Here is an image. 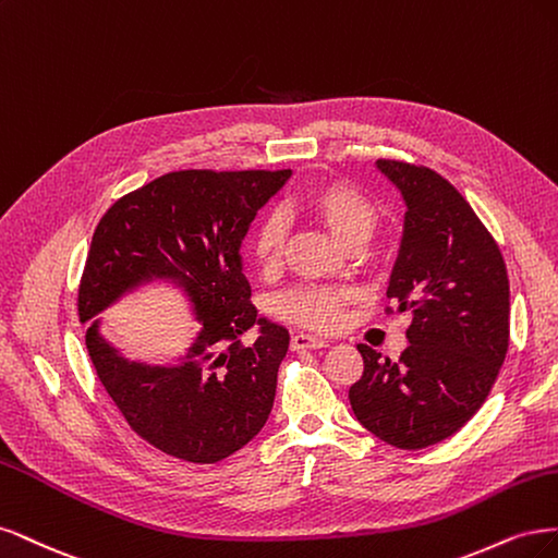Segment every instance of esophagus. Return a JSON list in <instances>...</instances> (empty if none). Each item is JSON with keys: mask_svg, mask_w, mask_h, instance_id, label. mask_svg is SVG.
<instances>
[{"mask_svg": "<svg viewBox=\"0 0 558 558\" xmlns=\"http://www.w3.org/2000/svg\"><path fill=\"white\" fill-rule=\"evenodd\" d=\"M327 340L319 338V336H313V333H294L292 336V348L294 350H315V348H325Z\"/></svg>", "mask_w": 558, "mask_h": 558, "instance_id": "obj_1", "label": "esophagus"}]
</instances>
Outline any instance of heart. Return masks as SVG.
Masks as SVG:
<instances>
[{
	"mask_svg": "<svg viewBox=\"0 0 558 558\" xmlns=\"http://www.w3.org/2000/svg\"><path fill=\"white\" fill-rule=\"evenodd\" d=\"M301 206L311 210L333 236L345 247L364 243L377 222L375 204L368 196L345 181H327L311 187L303 194ZM287 225L278 210L266 213L257 222L250 253L262 274H274L282 262ZM350 301L348 290L322 284H301L284 292L276 301V313L294 325L329 331L343 322L345 305Z\"/></svg>",
	"mask_w": 558,
	"mask_h": 558,
	"instance_id": "heart-1",
	"label": "heart"
}]
</instances>
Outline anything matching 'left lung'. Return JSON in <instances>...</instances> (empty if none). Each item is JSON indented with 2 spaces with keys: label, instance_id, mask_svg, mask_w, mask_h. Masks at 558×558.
Segmentation results:
<instances>
[{
  "label": "left lung",
  "instance_id": "1",
  "mask_svg": "<svg viewBox=\"0 0 558 558\" xmlns=\"http://www.w3.org/2000/svg\"><path fill=\"white\" fill-rule=\"evenodd\" d=\"M377 169L408 206L387 299L412 311L410 345L391 362L359 343L364 373L348 397L373 436L422 449L487 401L510 345V282L498 243L447 178L401 159H377Z\"/></svg>",
  "mask_w": 558,
  "mask_h": 558
}]
</instances>
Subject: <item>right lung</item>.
I'll list each match as a JSON object with an SVG mask.
<instances>
[{"label": "right lung", "mask_w": 558, "mask_h": 558, "mask_svg": "<svg viewBox=\"0 0 558 558\" xmlns=\"http://www.w3.org/2000/svg\"><path fill=\"white\" fill-rule=\"evenodd\" d=\"M290 178L282 171L185 169L155 178L101 215L78 284L87 322L120 294L153 278L183 287L202 319L183 364H130L99 336L85 333L104 389L159 452L218 463L253 440L271 415L278 368L290 350L284 327L257 317L241 264V241L257 210ZM253 324L257 341L240 336Z\"/></svg>", "instance_id": "1"}]
</instances>
